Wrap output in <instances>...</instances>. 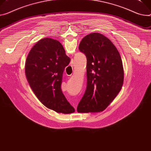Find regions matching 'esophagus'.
Wrapping results in <instances>:
<instances>
[{"instance_id": "esophagus-1", "label": "esophagus", "mask_w": 151, "mask_h": 151, "mask_svg": "<svg viewBox=\"0 0 151 151\" xmlns=\"http://www.w3.org/2000/svg\"><path fill=\"white\" fill-rule=\"evenodd\" d=\"M70 65H71V67L74 66V63H73V62H71V63H70ZM75 108H76V107H75Z\"/></svg>"}]
</instances>
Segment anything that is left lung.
<instances>
[{
	"label": "left lung",
	"mask_w": 151,
	"mask_h": 151,
	"mask_svg": "<svg viewBox=\"0 0 151 151\" xmlns=\"http://www.w3.org/2000/svg\"><path fill=\"white\" fill-rule=\"evenodd\" d=\"M79 49L87 57V85L77 111H102L115 99L123 84L120 55L110 40L97 32L82 39Z\"/></svg>",
	"instance_id": "obj_1"
}]
</instances>
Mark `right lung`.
Instances as JSON below:
<instances>
[{"instance_id":"obj_1","label":"right lung","mask_w":151,"mask_h":151,"mask_svg":"<svg viewBox=\"0 0 151 151\" xmlns=\"http://www.w3.org/2000/svg\"><path fill=\"white\" fill-rule=\"evenodd\" d=\"M70 61L60 42L45 38L33 46L25 63L26 77L36 97L58 113L75 112L61 88L63 73Z\"/></svg>"}]
</instances>
